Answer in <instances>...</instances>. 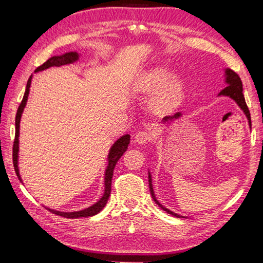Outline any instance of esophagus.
<instances>
[{
	"label": "esophagus",
	"instance_id": "esophagus-1",
	"mask_svg": "<svg viewBox=\"0 0 263 263\" xmlns=\"http://www.w3.org/2000/svg\"><path fill=\"white\" fill-rule=\"evenodd\" d=\"M152 133L149 131H139L136 135L135 139L138 142V144L140 145H144V144H147L151 140H152Z\"/></svg>",
	"mask_w": 263,
	"mask_h": 263
}]
</instances>
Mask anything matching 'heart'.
Wrapping results in <instances>:
<instances>
[{
	"mask_svg": "<svg viewBox=\"0 0 263 263\" xmlns=\"http://www.w3.org/2000/svg\"><path fill=\"white\" fill-rule=\"evenodd\" d=\"M142 90L154 96L153 106L157 110H164L175 106L183 94V83L181 80L174 79L171 69L159 67L146 75L142 82Z\"/></svg>",
	"mask_w": 263,
	"mask_h": 263,
	"instance_id": "1",
	"label": "heart"
}]
</instances>
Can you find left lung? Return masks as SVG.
<instances>
[{"label":"left lung","instance_id":"1","mask_svg":"<svg viewBox=\"0 0 263 263\" xmlns=\"http://www.w3.org/2000/svg\"><path fill=\"white\" fill-rule=\"evenodd\" d=\"M225 77H226L225 82H226V84H228V86H226V87H225L224 89H222V90L219 92V96H220V95H221V96H229V97H231V99H232L233 101H235V103H237V104L240 106V109H241V110L243 111V112H245V115H246V117H247V119H248L249 127H252L251 114H249L248 106H247V104H246V101H245V97H243V94H242V82H241V80H240L239 75H238L237 73L233 72V70L230 69V68H226V69H225ZM181 116H182L181 112H176L174 116H168V117H164V118L162 119V122H163V123L172 122V121H174V119L180 118ZM148 183H149V191H151V195H152L153 201H154L155 203H157L158 205H159L160 208H161L163 211H166L167 213H169V215L175 216V217H177V218H181L182 216L177 215V213H174V212L171 211V210H168L167 208L162 206L161 204H160V203L158 202V199H157V197H155L154 191H153L152 175H151L149 172H148ZM182 218H184V217H182Z\"/></svg>","mask_w":263,"mask_h":263}]
</instances>
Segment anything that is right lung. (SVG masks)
<instances>
[{
	"instance_id": "1",
	"label": "right lung",
	"mask_w": 263,
	"mask_h": 263,
	"mask_svg": "<svg viewBox=\"0 0 263 263\" xmlns=\"http://www.w3.org/2000/svg\"><path fill=\"white\" fill-rule=\"evenodd\" d=\"M79 59V53L78 52H68L65 53L62 55H55L52 57L48 59L46 62H44L42 66L35 69V72H39V70H44L46 68L50 67H59V66L62 65H67V64H73ZM31 79H32V75H31L30 79L28 80V83H26V89L23 96V100H22L21 104L18 106V110H17L16 114V133H15V140H14V147H12V162H14V167H15V172L17 174V177H18L20 181L22 182L21 175H20V171H18V137H20V123H21V117L22 114H23V110L26 105V101H28V96H29V91H30V86H31ZM128 144H130V135H125L119 138V139L115 142V144L111 146L110 152L108 155V167L105 169V174H104V194L102 196L100 201H97L95 204H92L91 206H89L84 210L81 211H74V212H61V211H57V210H52V209H47L50 210L52 213L54 215L65 217V218H82V217H92L99 213L102 209L105 206L106 202H108L109 196L111 193V180H112V175H114V169L116 163L119 159H121L122 155L125 153V151L128 147Z\"/></svg>"
}]
</instances>
